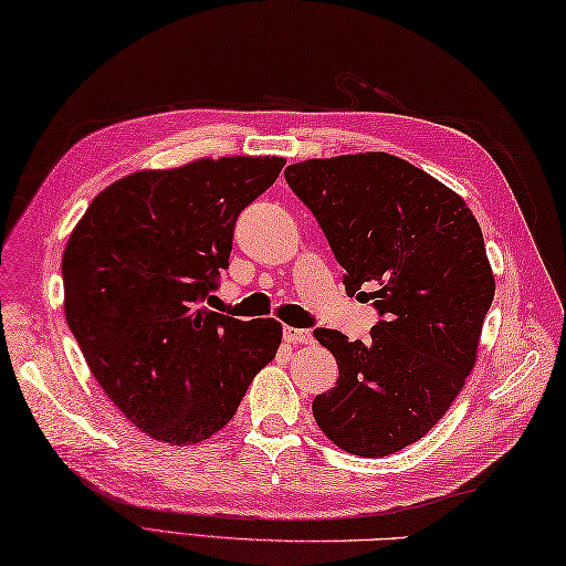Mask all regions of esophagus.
I'll list each match as a JSON object with an SVG mask.
<instances>
[{
  "mask_svg": "<svg viewBox=\"0 0 566 566\" xmlns=\"http://www.w3.org/2000/svg\"><path fill=\"white\" fill-rule=\"evenodd\" d=\"M284 340L286 343H294V345H306L314 340V335H311V331L306 328H292V326H284Z\"/></svg>",
  "mask_w": 566,
  "mask_h": 566,
  "instance_id": "1",
  "label": "esophagus"
}]
</instances>
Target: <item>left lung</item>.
<instances>
[{"label": "left lung", "instance_id": "1", "mask_svg": "<svg viewBox=\"0 0 566 566\" xmlns=\"http://www.w3.org/2000/svg\"><path fill=\"white\" fill-rule=\"evenodd\" d=\"M284 177L326 233L347 294L379 314L367 343L314 331L340 369L314 399L316 423L345 452H399L474 367L496 290L482 228L452 189L389 153L296 163Z\"/></svg>", "mask_w": 566, "mask_h": 566}]
</instances>
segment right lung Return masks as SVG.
<instances>
[{"label": "right lung", "instance_id": "obj_1", "mask_svg": "<svg viewBox=\"0 0 566 566\" xmlns=\"http://www.w3.org/2000/svg\"><path fill=\"white\" fill-rule=\"evenodd\" d=\"M282 167L240 155L128 175L67 240V326L104 394L155 440L211 438L280 347L274 318L240 321L203 302L228 268L240 211Z\"/></svg>", "mask_w": 566, "mask_h": 566}]
</instances>
